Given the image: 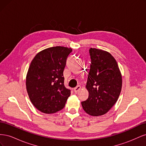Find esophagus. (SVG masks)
Wrapping results in <instances>:
<instances>
[{
	"label": "esophagus",
	"instance_id": "1",
	"mask_svg": "<svg viewBox=\"0 0 146 146\" xmlns=\"http://www.w3.org/2000/svg\"><path fill=\"white\" fill-rule=\"evenodd\" d=\"M80 89H81V86H79V85H78L77 86H76V88H74V92H76V93H77V92H78L80 90Z\"/></svg>",
	"mask_w": 146,
	"mask_h": 146
}]
</instances>
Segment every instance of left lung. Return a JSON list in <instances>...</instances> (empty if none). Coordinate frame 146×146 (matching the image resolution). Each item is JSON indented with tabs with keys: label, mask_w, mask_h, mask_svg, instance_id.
Returning a JSON list of instances; mask_svg holds the SVG:
<instances>
[{
	"label": "left lung",
	"mask_w": 146,
	"mask_h": 146,
	"mask_svg": "<svg viewBox=\"0 0 146 146\" xmlns=\"http://www.w3.org/2000/svg\"><path fill=\"white\" fill-rule=\"evenodd\" d=\"M91 60L86 88L89 92L82 107L91 116L104 115L116 104L122 88V76L116 60L109 52L91 48Z\"/></svg>",
	"instance_id": "obj_1"
}]
</instances>
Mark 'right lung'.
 Instances as JSON below:
<instances>
[{
    "label": "right lung",
    "instance_id": "right-lung-1",
    "mask_svg": "<svg viewBox=\"0 0 146 146\" xmlns=\"http://www.w3.org/2000/svg\"><path fill=\"white\" fill-rule=\"evenodd\" d=\"M71 48L56 46L36 55L26 77L30 101L39 111L46 114L62 110L70 94L64 85L63 71Z\"/></svg>",
    "mask_w": 146,
    "mask_h": 146
}]
</instances>
